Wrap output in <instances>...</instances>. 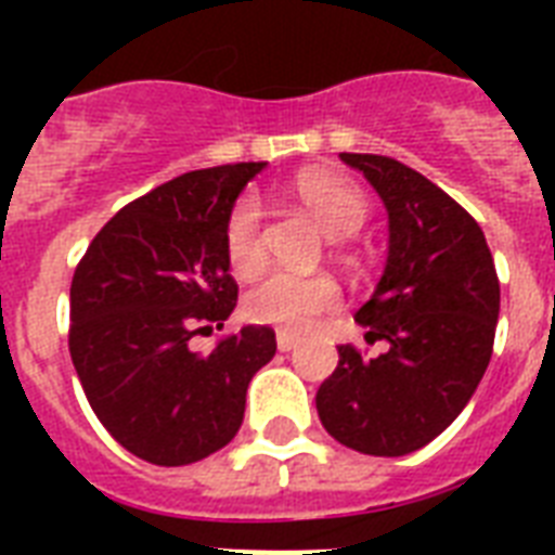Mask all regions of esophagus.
<instances>
[{"label": "esophagus", "mask_w": 555, "mask_h": 555, "mask_svg": "<svg viewBox=\"0 0 555 555\" xmlns=\"http://www.w3.org/2000/svg\"><path fill=\"white\" fill-rule=\"evenodd\" d=\"M276 346H279V351H294V348L299 346V337H296V334H291V331H279Z\"/></svg>", "instance_id": "esophagus-1"}]
</instances>
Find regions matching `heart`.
Masks as SVG:
<instances>
[{
	"label": "heart",
	"instance_id": "1",
	"mask_svg": "<svg viewBox=\"0 0 555 555\" xmlns=\"http://www.w3.org/2000/svg\"><path fill=\"white\" fill-rule=\"evenodd\" d=\"M296 195L302 198L320 227L331 238H351L369 218V201L351 181L331 172H305L296 181ZM224 253L238 276H250L261 264V204L256 195H244L230 209L224 227ZM339 302L337 282L325 273L296 276V273H268L244 294V313L261 325L302 331L311 328L322 313L334 311Z\"/></svg>",
	"mask_w": 555,
	"mask_h": 555
}]
</instances>
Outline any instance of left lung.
<instances>
[{
    "label": "left lung",
    "mask_w": 555,
    "mask_h": 555,
    "mask_svg": "<svg viewBox=\"0 0 555 555\" xmlns=\"http://www.w3.org/2000/svg\"><path fill=\"white\" fill-rule=\"evenodd\" d=\"M388 209V259L357 311L365 357L339 346V363L317 391L331 438L363 455L397 457L435 440L490 365L501 287L481 227L455 198L386 155L343 152Z\"/></svg>",
    "instance_id": "obj_1"
}]
</instances>
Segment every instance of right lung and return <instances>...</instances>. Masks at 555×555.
I'll use <instances>...</instances> for the list:
<instances>
[{"label": "right lung", "mask_w": 555, "mask_h": 555, "mask_svg": "<svg viewBox=\"0 0 555 555\" xmlns=\"http://www.w3.org/2000/svg\"><path fill=\"white\" fill-rule=\"evenodd\" d=\"M261 169L224 164L155 186L106 221L74 270L72 363L98 421L141 461L184 466L227 447L253 374L276 354L264 325L190 351L235 308L224 227Z\"/></svg>", "instance_id": "1"}]
</instances>
